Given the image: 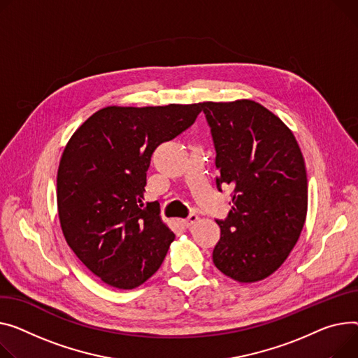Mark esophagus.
Wrapping results in <instances>:
<instances>
[{"label":"esophagus","instance_id":"obj_1","mask_svg":"<svg viewBox=\"0 0 358 358\" xmlns=\"http://www.w3.org/2000/svg\"><path fill=\"white\" fill-rule=\"evenodd\" d=\"M197 220H199V216H197V214H196V213H192L187 219H184V220H182V224H184V226H187V227H189V226H193Z\"/></svg>","mask_w":358,"mask_h":358}]
</instances>
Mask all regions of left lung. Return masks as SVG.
<instances>
[{
    "instance_id": "8db88e82",
    "label": "left lung",
    "mask_w": 358,
    "mask_h": 358,
    "mask_svg": "<svg viewBox=\"0 0 358 358\" xmlns=\"http://www.w3.org/2000/svg\"><path fill=\"white\" fill-rule=\"evenodd\" d=\"M219 192L229 187L230 211L213 262L237 282L272 275L294 249L305 223L308 182L298 142L280 119L253 101L203 102Z\"/></svg>"
}]
</instances>
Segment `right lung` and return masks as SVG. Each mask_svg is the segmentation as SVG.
Instances as JSON below:
<instances>
[{"label": "right lung", "mask_w": 358, "mask_h": 358, "mask_svg": "<svg viewBox=\"0 0 358 358\" xmlns=\"http://www.w3.org/2000/svg\"><path fill=\"white\" fill-rule=\"evenodd\" d=\"M200 103L108 106L73 134L57 171L60 226L82 264L117 289L161 266L176 234L142 203L152 152L192 127Z\"/></svg>", "instance_id": "obj_1"}]
</instances>
